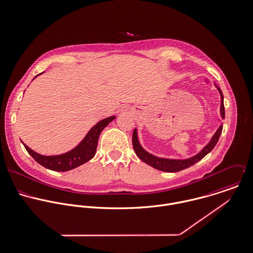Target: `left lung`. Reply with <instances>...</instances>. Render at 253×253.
Returning <instances> with one entry per match:
<instances>
[{
	"label": "left lung",
	"instance_id": "obj_1",
	"mask_svg": "<svg viewBox=\"0 0 253 253\" xmlns=\"http://www.w3.org/2000/svg\"><path fill=\"white\" fill-rule=\"evenodd\" d=\"M217 89L220 92L221 95V116L222 118H225V107H224V97L223 94L221 92V90L217 87ZM222 125L219 127V129L217 130V132L214 134V136L212 137L211 141L208 143L207 146L204 147V149L202 152L198 153L197 155L188 158V159H182V160H178V159H166V158H159L156 157L154 155H152L151 153L146 152L140 145L139 141H138V136H137V131L134 130L133 132V137H132V143H133V148L134 151L136 152V154L139 156V158L141 160H143L145 163L149 164L150 166H152L153 168L160 170V171H164V172H178L181 170H184L186 168H189L190 166L196 164L198 161H200L202 159L207 153L211 152L214 147L216 146L220 135L222 133Z\"/></svg>",
	"mask_w": 253,
	"mask_h": 253
}]
</instances>
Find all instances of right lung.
Here are the masks:
<instances>
[{
  "label": "right lung",
  "mask_w": 253,
  "mask_h": 253,
  "mask_svg": "<svg viewBox=\"0 0 253 253\" xmlns=\"http://www.w3.org/2000/svg\"><path fill=\"white\" fill-rule=\"evenodd\" d=\"M114 118L115 116L107 117L100 121L89 131V133L84 138V140L75 149L60 155H54V156L41 155L30 150L25 144H23V146L28 153L42 166L52 171H59V172L68 171L86 163L87 161H89L95 156L97 147H98V140L101 131Z\"/></svg>",
  "instance_id": "obj_1"
}]
</instances>
